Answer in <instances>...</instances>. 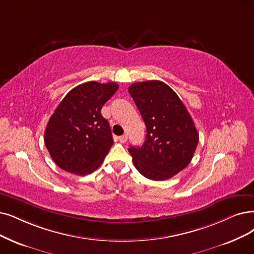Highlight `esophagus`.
Returning a JSON list of instances; mask_svg holds the SVG:
<instances>
[{"label": "esophagus", "instance_id": "34e87169", "mask_svg": "<svg viewBox=\"0 0 254 254\" xmlns=\"http://www.w3.org/2000/svg\"><path fill=\"white\" fill-rule=\"evenodd\" d=\"M119 139H120L121 143H125V141L128 139V135L125 133V134H123V135H121V136L119 137Z\"/></svg>", "mask_w": 254, "mask_h": 254}]
</instances>
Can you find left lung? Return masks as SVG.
Returning <instances> with one entry per match:
<instances>
[{
    "label": "left lung",
    "mask_w": 254,
    "mask_h": 254,
    "mask_svg": "<svg viewBox=\"0 0 254 254\" xmlns=\"http://www.w3.org/2000/svg\"><path fill=\"white\" fill-rule=\"evenodd\" d=\"M143 118L147 134L141 147H130L133 165L151 180H166L184 170L192 158L199 134L177 94L158 80L128 88Z\"/></svg>",
    "instance_id": "left-lung-1"
}]
</instances>
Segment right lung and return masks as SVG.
Masks as SVG:
<instances>
[{
  "instance_id": "obj_1",
  "label": "right lung",
  "mask_w": 254,
  "mask_h": 254,
  "mask_svg": "<svg viewBox=\"0 0 254 254\" xmlns=\"http://www.w3.org/2000/svg\"><path fill=\"white\" fill-rule=\"evenodd\" d=\"M118 88L115 82L89 81L69 90L59 103L48 122L45 145L60 169L86 175L102 164L114 139L101 108Z\"/></svg>"
}]
</instances>
